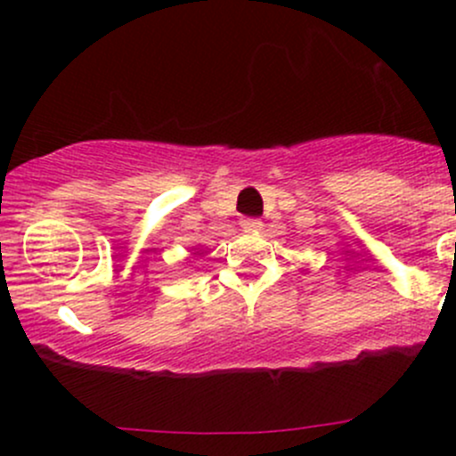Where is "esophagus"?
<instances>
[{
	"instance_id": "1",
	"label": "esophagus",
	"mask_w": 456,
	"mask_h": 456,
	"mask_svg": "<svg viewBox=\"0 0 456 456\" xmlns=\"http://www.w3.org/2000/svg\"><path fill=\"white\" fill-rule=\"evenodd\" d=\"M240 227L242 232H257V229H262V223L257 218H242Z\"/></svg>"
}]
</instances>
